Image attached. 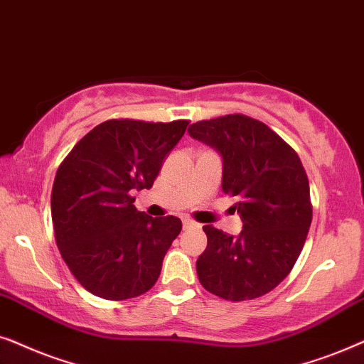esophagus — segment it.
<instances>
[{
	"instance_id": "1",
	"label": "esophagus",
	"mask_w": 364,
	"mask_h": 364,
	"mask_svg": "<svg viewBox=\"0 0 364 364\" xmlns=\"http://www.w3.org/2000/svg\"><path fill=\"white\" fill-rule=\"evenodd\" d=\"M198 223H195L190 218H183V230H191V228H196Z\"/></svg>"
}]
</instances>
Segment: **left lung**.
Here are the masks:
<instances>
[{"label":"left lung","instance_id":"1","mask_svg":"<svg viewBox=\"0 0 364 364\" xmlns=\"http://www.w3.org/2000/svg\"><path fill=\"white\" fill-rule=\"evenodd\" d=\"M191 138L221 156V190L235 196L238 236L203 226L208 246L196 261L203 288L228 301L269 293L296 263L311 225L306 171L294 149L264 123L245 114L198 121Z\"/></svg>","mask_w":364,"mask_h":364}]
</instances>
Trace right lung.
<instances>
[{"label": "right lung", "instance_id": "add662e5", "mask_svg": "<svg viewBox=\"0 0 364 364\" xmlns=\"http://www.w3.org/2000/svg\"><path fill=\"white\" fill-rule=\"evenodd\" d=\"M188 121L109 119L80 139L58 168L51 193L56 245L73 276L95 296L121 301L146 293L181 231L176 216L136 210Z\"/></svg>", "mask_w": 364, "mask_h": 364}]
</instances>
